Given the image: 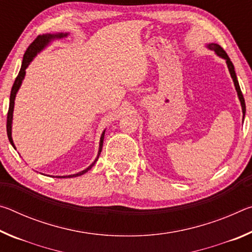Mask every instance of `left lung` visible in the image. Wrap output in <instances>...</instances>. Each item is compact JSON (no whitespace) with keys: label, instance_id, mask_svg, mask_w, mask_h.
I'll return each mask as SVG.
<instances>
[{"label":"left lung","instance_id":"1","mask_svg":"<svg viewBox=\"0 0 252 252\" xmlns=\"http://www.w3.org/2000/svg\"><path fill=\"white\" fill-rule=\"evenodd\" d=\"M207 48L209 50H211L215 52L217 55H218L219 58L225 60V63H227V66H228V70H229V73L231 75L232 81H233V84H234V88H236V91H237V94L239 97V101H240V104H241V109H242V122L245 120V116H246V103H245V99H244V95H242V92H241V89H240V85H239L238 82V79H237V75H236V71H234V66L232 64L231 60L227 55V53L224 52V50L221 48L219 44L217 43H208L206 44Z\"/></svg>","mask_w":252,"mask_h":252}]
</instances>
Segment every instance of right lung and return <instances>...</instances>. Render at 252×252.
Wrapping results in <instances>:
<instances>
[{
    "label": "right lung",
    "mask_w": 252,
    "mask_h": 252,
    "mask_svg": "<svg viewBox=\"0 0 252 252\" xmlns=\"http://www.w3.org/2000/svg\"><path fill=\"white\" fill-rule=\"evenodd\" d=\"M67 35H70L69 32H65V33H46V34H42V35H39L36 37L35 40H34L31 45L29 46L27 52H25L24 57H23V61H22V65H21V69L18 76H16V79L14 81V84L13 87H12V90H11V95H10V106H8V112H7V122H6V131H7V138H8V141L12 144V147H13L15 150L16 148L14 146V142H13V139H12V121H13V111H14V103H15V96L18 94V92L20 90L21 85H22L23 80L25 78V70L28 69V66L30 65V63L33 61V59L36 57L37 54L40 52H42L46 46H49L51 42H53L54 40H60V39H63V37H66ZM104 133H105V130L102 132L101 134V138H100V143H99V151H97V156L95 158V160L92 162V163L89 165L87 169L82 170V171H80L78 173H74V174H70V176H57V178H74V177H79V176H82L85 172H88L89 170H90L93 165L95 164V162L99 159V156L102 151V147H103V140H104Z\"/></svg>",
    "instance_id": "obj_1"
}]
</instances>
